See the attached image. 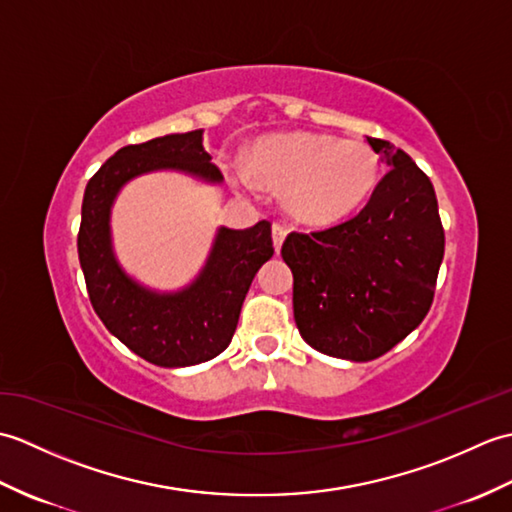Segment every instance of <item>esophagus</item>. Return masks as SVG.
<instances>
[{"mask_svg":"<svg viewBox=\"0 0 512 512\" xmlns=\"http://www.w3.org/2000/svg\"><path fill=\"white\" fill-rule=\"evenodd\" d=\"M286 233H288V231H286L284 224H279V222L273 224V244H275V250H279L281 244H284Z\"/></svg>","mask_w":512,"mask_h":512,"instance_id":"1","label":"esophagus"}]
</instances>
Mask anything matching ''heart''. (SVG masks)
<instances>
[{"label": "heart", "mask_w": 512, "mask_h": 512, "mask_svg": "<svg viewBox=\"0 0 512 512\" xmlns=\"http://www.w3.org/2000/svg\"><path fill=\"white\" fill-rule=\"evenodd\" d=\"M248 167L235 178L270 189H288V209L308 224H332L354 213L380 178V158L361 138L297 132L273 136L250 149Z\"/></svg>", "instance_id": "1"}]
</instances>
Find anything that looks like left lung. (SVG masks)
<instances>
[{"instance_id":"left-lung-1","label":"left lung","mask_w":512,"mask_h":512,"mask_svg":"<svg viewBox=\"0 0 512 512\" xmlns=\"http://www.w3.org/2000/svg\"><path fill=\"white\" fill-rule=\"evenodd\" d=\"M389 167L350 220L292 231L281 257L292 270L297 328L314 350L374 361L427 317L444 257L433 184L405 151L367 138Z\"/></svg>"}]
</instances>
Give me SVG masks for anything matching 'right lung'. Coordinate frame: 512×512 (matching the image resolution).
Masks as SVG:
<instances>
[{"instance_id":"1","label":"right lung","mask_w":512,"mask_h":512,"mask_svg":"<svg viewBox=\"0 0 512 512\" xmlns=\"http://www.w3.org/2000/svg\"><path fill=\"white\" fill-rule=\"evenodd\" d=\"M202 140L204 132L195 129L118 149L90 178L83 195L76 244L92 308L118 341L158 367H189L222 354L255 273L275 253L268 220L246 231L220 228L200 277L176 295L145 290L116 264L110 209L118 189L156 169H182L220 182L222 173Z\"/></svg>"}]
</instances>
